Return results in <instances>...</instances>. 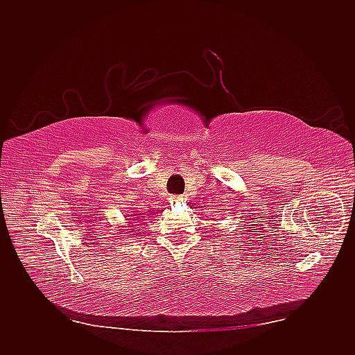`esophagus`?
<instances>
[{
    "instance_id": "34e87169",
    "label": "esophagus",
    "mask_w": 355,
    "mask_h": 355,
    "mask_svg": "<svg viewBox=\"0 0 355 355\" xmlns=\"http://www.w3.org/2000/svg\"><path fill=\"white\" fill-rule=\"evenodd\" d=\"M182 200H184V198H182V196H173V197L170 198V202L175 204V202H179V201H182Z\"/></svg>"
}]
</instances>
